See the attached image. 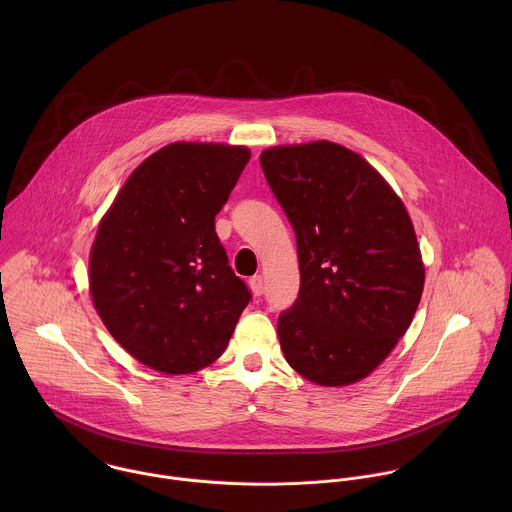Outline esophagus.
I'll list each match as a JSON object with an SVG mask.
<instances>
[{"label":"esophagus","instance_id":"1","mask_svg":"<svg viewBox=\"0 0 512 512\" xmlns=\"http://www.w3.org/2000/svg\"><path fill=\"white\" fill-rule=\"evenodd\" d=\"M264 276H254V278H250V290L254 295H262L264 293Z\"/></svg>","mask_w":512,"mask_h":512}]
</instances>
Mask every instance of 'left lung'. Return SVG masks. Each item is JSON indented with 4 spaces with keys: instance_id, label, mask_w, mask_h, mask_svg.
<instances>
[{
    "instance_id": "left-lung-1",
    "label": "left lung",
    "mask_w": 512,
    "mask_h": 512,
    "mask_svg": "<svg viewBox=\"0 0 512 512\" xmlns=\"http://www.w3.org/2000/svg\"><path fill=\"white\" fill-rule=\"evenodd\" d=\"M260 163L297 242L299 295L278 319L284 357L315 384L359 382L408 331L424 292L410 215L382 175L339 144L270 147Z\"/></svg>"
}]
</instances>
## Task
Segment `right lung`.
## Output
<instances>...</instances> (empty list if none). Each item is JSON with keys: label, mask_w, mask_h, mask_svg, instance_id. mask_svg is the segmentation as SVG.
<instances>
[{"label": "right lung", "mask_w": 512, "mask_h": 512, "mask_svg": "<svg viewBox=\"0 0 512 512\" xmlns=\"http://www.w3.org/2000/svg\"><path fill=\"white\" fill-rule=\"evenodd\" d=\"M250 149L175 142L151 153L100 220L90 295L142 365L189 374L224 353L252 293L228 266L215 217Z\"/></svg>", "instance_id": "1"}]
</instances>
